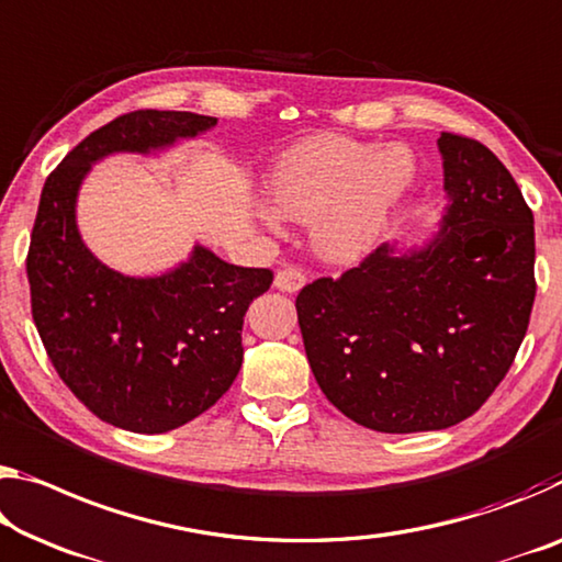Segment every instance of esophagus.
I'll return each mask as SVG.
<instances>
[{"label": "esophagus", "mask_w": 562, "mask_h": 562, "mask_svg": "<svg viewBox=\"0 0 562 562\" xmlns=\"http://www.w3.org/2000/svg\"><path fill=\"white\" fill-rule=\"evenodd\" d=\"M305 280V272L300 267H284V270H278V274H274V288L282 292H297L302 290Z\"/></svg>", "instance_id": "obj_1"}]
</instances>
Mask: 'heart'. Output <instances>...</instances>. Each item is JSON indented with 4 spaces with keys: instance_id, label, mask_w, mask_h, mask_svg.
<instances>
[{
    "instance_id": "1",
    "label": "heart",
    "mask_w": 562,
    "mask_h": 562,
    "mask_svg": "<svg viewBox=\"0 0 562 562\" xmlns=\"http://www.w3.org/2000/svg\"><path fill=\"white\" fill-rule=\"evenodd\" d=\"M413 182L415 157L403 145L307 137L272 165L265 180L272 207H260V217L270 227L280 215L307 222L315 255L350 265L380 243Z\"/></svg>"
}]
</instances>
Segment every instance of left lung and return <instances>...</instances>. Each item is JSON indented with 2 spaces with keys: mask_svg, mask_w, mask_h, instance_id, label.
<instances>
[{
  "mask_svg": "<svg viewBox=\"0 0 562 562\" xmlns=\"http://www.w3.org/2000/svg\"><path fill=\"white\" fill-rule=\"evenodd\" d=\"M442 222L423 247L382 245L297 295L319 390L378 432L458 425L515 360L536 300V227L513 175L477 139L442 132Z\"/></svg>",
  "mask_w": 562,
  "mask_h": 562,
  "instance_id": "8db88e82",
  "label": "left lung"
}]
</instances>
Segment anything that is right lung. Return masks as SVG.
Wrapping results in <instances>:
<instances>
[{"label": "right lung", "instance_id": "obj_1", "mask_svg": "<svg viewBox=\"0 0 562 562\" xmlns=\"http://www.w3.org/2000/svg\"><path fill=\"white\" fill-rule=\"evenodd\" d=\"M215 124L194 112L122 114L79 142L42 187L26 255L34 325L65 385L122 430H175L227 393L243 368L245 313L272 272L229 265L202 245L157 278L114 272L79 235V187L104 157L159 153Z\"/></svg>", "mask_w": 562, "mask_h": 562}]
</instances>
